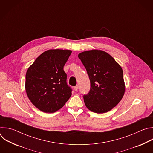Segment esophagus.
<instances>
[{
  "instance_id": "34e87169",
  "label": "esophagus",
  "mask_w": 153,
  "mask_h": 153,
  "mask_svg": "<svg viewBox=\"0 0 153 153\" xmlns=\"http://www.w3.org/2000/svg\"><path fill=\"white\" fill-rule=\"evenodd\" d=\"M78 88H79V86H77V85H76V86H74V90H75V91H77V90H78Z\"/></svg>"
}]
</instances>
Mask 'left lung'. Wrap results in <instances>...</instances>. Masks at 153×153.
Masks as SVG:
<instances>
[{
    "label": "left lung",
    "instance_id": "1",
    "mask_svg": "<svg viewBox=\"0 0 153 153\" xmlns=\"http://www.w3.org/2000/svg\"><path fill=\"white\" fill-rule=\"evenodd\" d=\"M90 80V90L83 95L87 108L96 113H105L115 107L125 90L123 70L107 53L90 50L78 55Z\"/></svg>",
    "mask_w": 153,
    "mask_h": 153
}]
</instances>
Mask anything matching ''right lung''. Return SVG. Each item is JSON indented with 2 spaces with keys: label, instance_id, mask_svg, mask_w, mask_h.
Returning a JSON list of instances; mask_svg holds the SVG:
<instances>
[{
  "label": "right lung",
  "instance_id": "obj_1",
  "mask_svg": "<svg viewBox=\"0 0 153 153\" xmlns=\"http://www.w3.org/2000/svg\"><path fill=\"white\" fill-rule=\"evenodd\" d=\"M71 51L50 50L41 54L28 68L25 90L31 103L40 111L52 113L62 108L71 96L63 70Z\"/></svg>",
  "mask_w": 153,
  "mask_h": 153
}]
</instances>
